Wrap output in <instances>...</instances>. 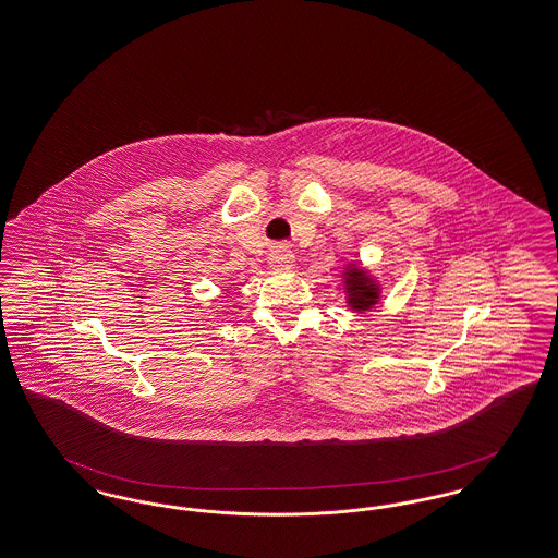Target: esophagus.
Listing matches in <instances>:
<instances>
[{
    "label": "esophagus",
    "instance_id": "1",
    "mask_svg": "<svg viewBox=\"0 0 558 558\" xmlns=\"http://www.w3.org/2000/svg\"><path fill=\"white\" fill-rule=\"evenodd\" d=\"M268 264L271 269H290L294 266V253L289 246H276L269 253Z\"/></svg>",
    "mask_w": 558,
    "mask_h": 558
}]
</instances>
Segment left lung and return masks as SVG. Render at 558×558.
Returning a JSON list of instances; mask_svg holds the SVG:
<instances>
[{
    "mask_svg": "<svg viewBox=\"0 0 558 558\" xmlns=\"http://www.w3.org/2000/svg\"><path fill=\"white\" fill-rule=\"evenodd\" d=\"M347 303L355 312H367L379 301V284L367 269L351 264L344 271Z\"/></svg>",
    "mask_w": 558,
    "mask_h": 558,
    "instance_id": "1",
    "label": "left lung"
}]
</instances>
